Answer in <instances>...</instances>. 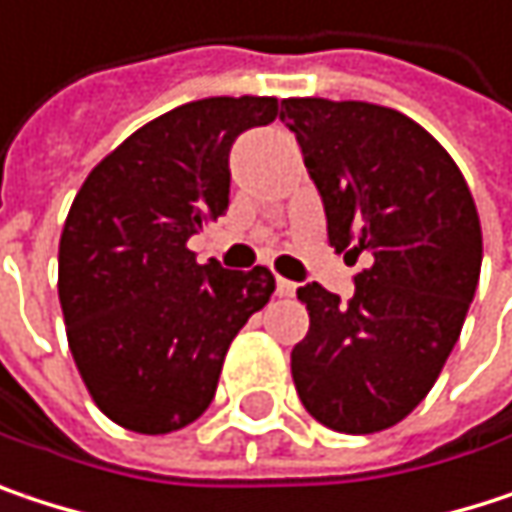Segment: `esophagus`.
Masks as SVG:
<instances>
[{"label":"esophagus","mask_w":512,"mask_h":512,"mask_svg":"<svg viewBox=\"0 0 512 512\" xmlns=\"http://www.w3.org/2000/svg\"><path fill=\"white\" fill-rule=\"evenodd\" d=\"M294 291H297V286H294L291 280L277 277V294H280V297H294Z\"/></svg>","instance_id":"esophagus-1"}]
</instances>
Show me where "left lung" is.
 Wrapping results in <instances>:
<instances>
[{"instance_id": "1", "label": "left lung", "mask_w": 512, "mask_h": 512, "mask_svg": "<svg viewBox=\"0 0 512 512\" xmlns=\"http://www.w3.org/2000/svg\"><path fill=\"white\" fill-rule=\"evenodd\" d=\"M321 194L327 238L362 259L353 297L297 288L309 333L291 351L306 413L339 433L407 418L454 351L483 259L472 191L445 147L407 114L371 102L283 99Z\"/></svg>"}]
</instances>
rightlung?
I'll use <instances>...</instances> for the list:
<instances>
[{
    "label": "right lung",
    "mask_w": 512,
    "mask_h": 512,
    "mask_svg": "<svg viewBox=\"0 0 512 512\" xmlns=\"http://www.w3.org/2000/svg\"><path fill=\"white\" fill-rule=\"evenodd\" d=\"M280 114L274 96L185 102L96 164L58 244L67 342L94 404L135 433L206 413L224 356L274 274L197 265L188 238L229 206V150Z\"/></svg>",
    "instance_id": "add662e5"
}]
</instances>
